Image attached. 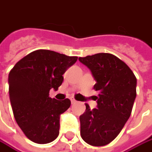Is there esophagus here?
Instances as JSON below:
<instances>
[{
    "mask_svg": "<svg viewBox=\"0 0 152 152\" xmlns=\"http://www.w3.org/2000/svg\"><path fill=\"white\" fill-rule=\"evenodd\" d=\"M70 101H71V103L76 102V101L75 100V98H74V97H71V98H70Z\"/></svg>",
    "mask_w": 152,
    "mask_h": 152,
    "instance_id": "esophagus-1",
    "label": "esophagus"
}]
</instances>
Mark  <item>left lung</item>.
<instances>
[{
	"label": "left lung",
	"mask_w": 152,
	"mask_h": 152,
	"mask_svg": "<svg viewBox=\"0 0 152 152\" xmlns=\"http://www.w3.org/2000/svg\"><path fill=\"white\" fill-rule=\"evenodd\" d=\"M79 61L88 68L98 91L97 108L86 110L80 116L81 136L93 146H103L116 138L129 119L136 98L137 78L132 69L116 56L97 53Z\"/></svg>",
	"instance_id": "left-lung-1"
}]
</instances>
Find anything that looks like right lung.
I'll use <instances>...</instances> for the list:
<instances>
[{"label": "right lung", "mask_w": 152, "mask_h": 152, "mask_svg": "<svg viewBox=\"0 0 152 152\" xmlns=\"http://www.w3.org/2000/svg\"><path fill=\"white\" fill-rule=\"evenodd\" d=\"M77 57L37 50L20 59L8 75L9 98L18 126L26 138L37 144L58 138L60 114L70 107L69 99L50 98V88L58 90L67 69Z\"/></svg>", "instance_id": "obj_1"}]
</instances>
